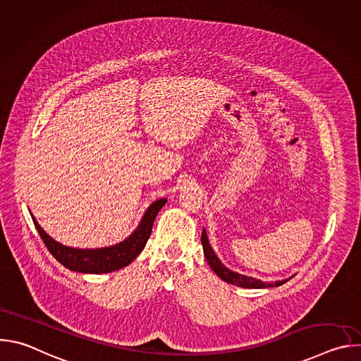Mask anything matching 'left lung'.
Wrapping results in <instances>:
<instances>
[{
    "label": "left lung",
    "instance_id": "1",
    "mask_svg": "<svg viewBox=\"0 0 361 361\" xmlns=\"http://www.w3.org/2000/svg\"><path fill=\"white\" fill-rule=\"evenodd\" d=\"M201 244H202V250H204V255H205V260H207V263L210 264V267L213 269V271L224 281L230 283V284H234V286H238V287H244V288H266V287H277V286H281L284 284L287 280H281V281H276L274 284L271 283H264L262 280H257V279H252V277H247V276H243V274H238L235 271H231L228 270L220 260L219 257L214 254L210 243H209V238H207V233H205V230H202V234H201Z\"/></svg>",
    "mask_w": 361,
    "mask_h": 361
}]
</instances>
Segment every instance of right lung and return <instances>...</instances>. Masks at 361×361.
<instances>
[{"mask_svg": "<svg viewBox=\"0 0 361 361\" xmlns=\"http://www.w3.org/2000/svg\"><path fill=\"white\" fill-rule=\"evenodd\" d=\"M167 202L166 198H160L154 201L147 212L144 213L138 227L133 231L130 237L124 241L102 248H73L57 243L51 238L32 217L34 226L44 241L48 251L56 257V260L61 263L71 271L88 273V274H104L120 270L134 262L135 257L145 247L147 240L149 238L154 220H156L159 212L163 209V205Z\"/></svg>", "mask_w": 361, "mask_h": 361, "instance_id": "right-lung-1", "label": "right lung"}]
</instances>
